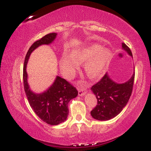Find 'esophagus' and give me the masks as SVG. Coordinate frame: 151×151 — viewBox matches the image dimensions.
<instances>
[{
	"label": "esophagus",
	"instance_id": "1",
	"mask_svg": "<svg viewBox=\"0 0 151 151\" xmlns=\"http://www.w3.org/2000/svg\"><path fill=\"white\" fill-rule=\"evenodd\" d=\"M85 90H84V88L83 87L80 88H78V95H79L80 96H84V94H85Z\"/></svg>",
	"mask_w": 151,
	"mask_h": 151
}]
</instances>
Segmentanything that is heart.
<instances>
[{
  "instance_id": "heart-1",
  "label": "heart",
  "mask_w": 151,
  "mask_h": 151,
  "mask_svg": "<svg viewBox=\"0 0 151 151\" xmlns=\"http://www.w3.org/2000/svg\"><path fill=\"white\" fill-rule=\"evenodd\" d=\"M111 52L100 45L91 43L74 49L73 53L65 52L60 61V69L67 77H71L79 69L80 64L84 63L87 76L93 79L100 77L110 61Z\"/></svg>"
}]
</instances>
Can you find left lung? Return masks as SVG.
<instances>
[{
	"label": "left lung",
	"instance_id": "1",
	"mask_svg": "<svg viewBox=\"0 0 151 151\" xmlns=\"http://www.w3.org/2000/svg\"><path fill=\"white\" fill-rule=\"evenodd\" d=\"M122 49L133 56L129 47L125 43ZM135 73L124 83L118 84L109 77L108 73L103 76L98 82L92 86L91 90L96 95L98 104L91 111V115L98 120H109L117 116L129 102L133 91Z\"/></svg>",
	"mask_w": 151,
	"mask_h": 151
}]
</instances>
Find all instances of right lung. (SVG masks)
I'll list each match as a JSON object with an SVG mask.
<instances>
[{
    "label": "right lung",
    "instance_id": "1",
    "mask_svg": "<svg viewBox=\"0 0 151 151\" xmlns=\"http://www.w3.org/2000/svg\"><path fill=\"white\" fill-rule=\"evenodd\" d=\"M56 36V33H51L36 41L27 53L23 67L24 88L29 103L35 113L50 125H58L67 119L69 114L68 104L71 99L77 97L78 91L67 80L57 76L53 84L46 91L35 93L31 91L28 84L26 67L32 51L40 45L50 44Z\"/></svg>",
    "mask_w": 151,
    "mask_h": 151
}]
</instances>
